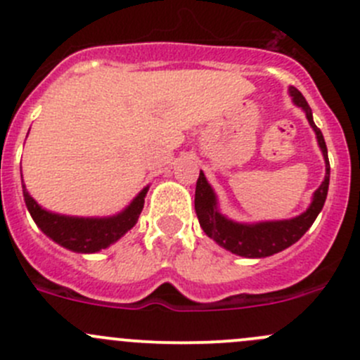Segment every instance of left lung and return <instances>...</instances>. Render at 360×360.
I'll use <instances>...</instances> for the list:
<instances>
[{"mask_svg": "<svg viewBox=\"0 0 360 360\" xmlns=\"http://www.w3.org/2000/svg\"><path fill=\"white\" fill-rule=\"evenodd\" d=\"M288 93L292 96V102L304 110L306 120H308L309 127L315 131L320 151L323 155V162H326V177H323L322 184L313 193L311 204H309V207L304 212H301L295 218L274 219V221H233V219L226 218L225 214L219 212L218 197H216L214 190L207 183L202 170L197 179V188H195V212H197L202 230L205 232V236L216 240L219 246L225 248L230 253L239 255V257L265 258L287 250L288 246L297 243L308 232L309 226L313 225V221H315L316 216L322 211L323 204H326L330 177V165L329 156H327L326 141H323V135L320 131V128H316L315 121H313L311 107L308 105V102L301 95V91L295 89L294 86H290L288 87Z\"/></svg>", "mask_w": 360, "mask_h": 360, "instance_id": "obj_1", "label": "left lung"}]
</instances>
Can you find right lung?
<instances>
[{"label": "right lung", "mask_w": 360, "mask_h": 360, "mask_svg": "<svg viewBox=\"0 0 360 360\" xmlns=\"http://www.w3.org/2000/svg\"><path fill=\"white\" fill-rule=\"evenodd\" d=\"M148 190L149 186L142 188L141 193L117 214L103 216V218H84V216H66L47 211L27 193L26 186L22 184L24 202L38 229L59 246L75 253H96L105 250L110 244L120 240L128 230L134 229L144 207Z\"/></svg>", "instance_id": "obj_1"}]
</instances>
